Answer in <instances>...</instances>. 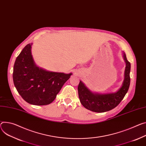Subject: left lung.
I'll return each instance as SVG.
<instances>
[{
	"label": "left lung",
	"instance_id": "1",
	"mask_svg": "<svg viewBox=\"0 0 146 146\" xmlns=\"http://www.w3.org/2000/svg\"><path fill=\"white\" fill-rule=\"evenodd\" d=\"M123 58L126 62L125 78L122 87L117 92L105 94L93 93L82 81L79 83L78 86L79 99L86 109L95 112H107L115 108L123 99L130 83V63L127 60L125 53H123Z\"/></svg>",
	"mask_w": 146,
	"mask_h": 146
}]
</instances>
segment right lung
<instances>
[{
	"instance_id": "1",
	"label": "right lung",
	"mask_w": 146,
	"mask_h": 146,
	"mask_svg": "<svg viewBox=\"0 0 146 146\" xmlns=\"http://www.w3.org/2000/svg\"><path fill=\"white\" fill-rule=\"evenodd\" d=\"M31 45L32 43L26 45L16 59L13 82L26 102L35 105H48L54 101L72 73L49 72L38 67L31 54Z\"/></svg>"
}]
</instances>
